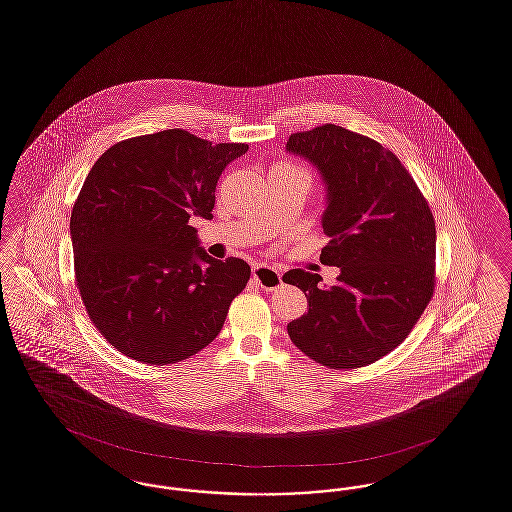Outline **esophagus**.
Returning a JSON list of instances; mask_svg holds the SVG:
<instances>
[{"label":"esophagus","instance_id":"1","mask_svg":"<svg viewBox=\"0 0 512 512\" xmlns=\"http://www.w3.org/2000/svg\"><path fill=\"white\" fill-rule=\"evenodd\" d=\"M251 276L266 291H272L282 284V272L272 266L255 265L251 268Z\"/></svg>","mask_w":512,"mask_h":512}]
</instances>
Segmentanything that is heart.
Listing matches in <instances>:
<instances>
[{"label": "heart", "mask_w": 512, "mask_h": 512, "mask_svg": "<svg viewBox=\"0 0 512 512\" xmlns=\"http://www.w3.org/2000/svg\"><path fill=\"white\" fill-rule=\"evenodd\" d=\"M272 171H286V173H303V175H307L308 179H310V173H308L307 169H305L303 165L295 164V162H289V160H284V162H280V164L274 165V167H272Z\"/></svg>", "instance_id": "b5f03b06"}]
</instances>
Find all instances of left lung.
I'll return each mask as SVG.
<instances>
[{"label":"left lung","mask_w":512,"mask_h":512,"mask_svg":"<svg viewBox=\"0 0 512 512\" xmlns=\"http://www.w3.org/2000/svg\"><path fill=\"white\" fill-rule=\"evenodd\" d=\"M287 150L328 184L324 265L335 286L293 268L284 282L305 291L308 312L287 324L293 345L331 369L369 366L398 347L436 286V226L429 202L394 152L366 135L324 123L289 137Z\"/></svg>","instance_id":"1"}]
</instances>
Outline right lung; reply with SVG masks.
Returning a JSON list of instances; mask_svg holds the SVG:
<instances>
[{
  "label": "right lung",
  "instance_id": "right-lung-1",
  "mask_svg": "<svg viewBox=\"0 0 512 512\" xmlns=\"http://www.w3.org/2000/svg\"><path fill=\"white\" fill-rule=\"evenodd\" d=\"M247 148L165 129L110 146L85 177L70 217L76 286L125 356L175 364L223 329L251 268L209 257L188 221L213 219L217 181Z\"/></svg>",
  "mask_w": 512,
  "mask_h": 512
}]
</instances>
